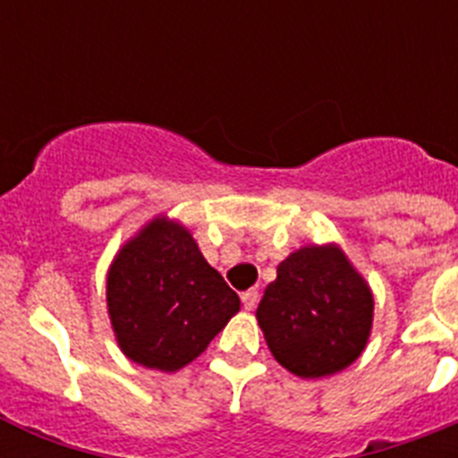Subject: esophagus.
Here are the masks:
<instances>
[{"mask_svg":"<svg viewBox=\"0 0 458 458\" xmlns=\"http://www.w3.org/2000/svg\"><path fill=\"white\" fill-rule=\"evenodd\" d=\"M241 301H242V305H245V310H254V307H257V302H259V291L257 289H248L245 293L241 295Z\"/></svg>","mask_w":458,"mask_h":458,"instance_id":"1","label":"esophagus"}]
</instances>
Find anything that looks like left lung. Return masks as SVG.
I'll return each mask as SVG.
<instances>
[{
    "label": "left lung",
    "mask_w": 458,
    "mask_h": 458,
    "mask_svg": "<svg viewBox=\"0 0 458 458\" xmlns=\"http://www.w3.org/2000/svg\"><path fill=\"white\" fill-rule=\"evenodd\" d=\"M374 295L335 245H311L277 266L257 321L279 365L302 378L346 369L365 351Z\"/></svg>",
    "instance_id": "8db88e82"
}]
</instances>
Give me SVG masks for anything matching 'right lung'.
Wrapping results in <instances>:
<instances>
[{
  "label": "right lung",
  "instance_id": "obj_1",
  "mask_svg": "<svg viewBox=\"0 0 458 458\" xmlns=\"http://www.w3.org/2000/svg\"><path fill=\"white\" fill-rule=\"evenodd\" d=\"M107 307L121 351L132 362L176 371L204 353L241 301L206 264L188 229L157 217L116 254Z\"/></svg>",
  "mask_w": 458,
  "mask_h": 458
}]
</instances>
